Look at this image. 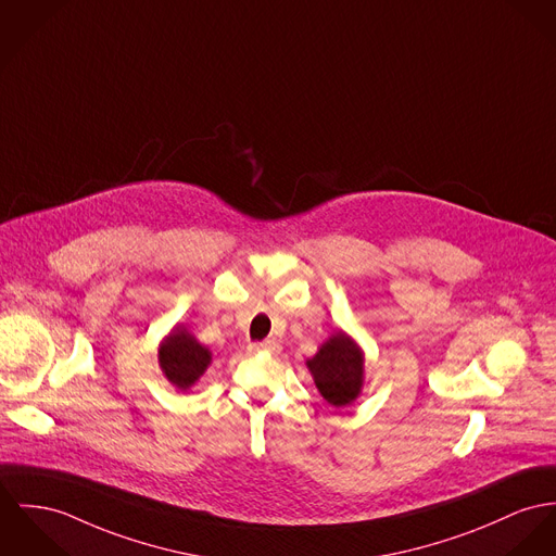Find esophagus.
Segmentation results:
<instances>
[{"label": "esophagus", "instance_id": "esophagus-1", "mask_svg": "<svg viewBox=\"0 0 556 556\" xmlns=\"http://www.w3.org/2000/svg\"><path fill=\"white\" fill-rule=\"evenodd\" d=\"M250 351L252 353H279L281 351V344L277 341H273V339H268V341L254 342V344H250Z\"/></svg>", "mask_w": 556, "mask_h": 556}]
</instances>
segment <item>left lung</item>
Masks as SVG:
<instances>
[{
  "label": "left lung",
  "instance_id": "8db88e82",
  "mask_svg": "<svg viewBox=\"0 0 556 556\" xmlns=\"http://www.w3.org/2000/svg\"><path fill=\"white\" fill-rule=\"evenodd\" d=\"M364 351L344 330H337L306 359V368L321 397L334 406H351L364 389Z\"/></svg>",
  "mask_w": 556,
  "mask_h": 556
}]
</instances>
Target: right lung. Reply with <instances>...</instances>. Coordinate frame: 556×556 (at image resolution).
<instances>
[{
    "instance_id": "add662e5",
    "label": "right lung",
    "mask_w": 556,
    "mask_h": 556,
    "mask_svg": "<svg viewBox=\"0 0 556 556\" xmlns=\"http://www.w3.org/2000/svg\"><path fill=\"white\" fill-rule=\"evenodd\" d=\"M214 355L210 346L184 326L177 324L159 344V366L165 379L177 389L188 391L210 368Z\"/></svg>"
}]
</instances>
